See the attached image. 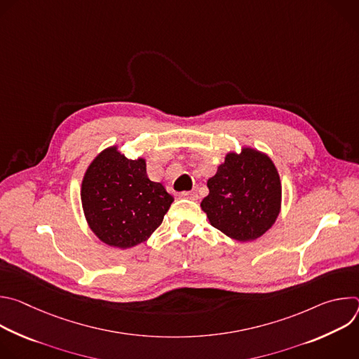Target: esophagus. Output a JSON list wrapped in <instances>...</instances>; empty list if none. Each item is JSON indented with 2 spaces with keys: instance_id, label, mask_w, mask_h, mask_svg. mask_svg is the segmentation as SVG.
<instances>
[{
  "instance_id": "esophagus-1",
  "label": "esophagus",
  "mask_w": 359,
  "mask_h": 359,
  "mask_svg": "<svg viewBox=\"0 0 359 359\" xmlns=\"http://www.w3.org/2000/svg\"><path fill=\"white\" fill-rule=\"evenodd\" d=\"M179 197H182V198H189V200H197V198H198V196H197L196 191H182V193L179 194Z\"/></svg>"
}]
</instances>
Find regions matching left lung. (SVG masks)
Masks as SVG:
<instances>
[{
	"label": "left lung",
	"instance_id": "1",
	"mask_svg": "<svg viewBox=\"0 0 359 359\" xmlns=\"http://www.w3.org/2000/svg\"><path fill=\"white\" fill-rule=\"evenodd\" d=\"M209 194L200 203L209 223L236 241H252L276 223L281 210V180L264 151L241 147L229 151L208 180Z\"/></svg>",
	"mask_w": 359,
	"mask_h": 359
}]
</instances>
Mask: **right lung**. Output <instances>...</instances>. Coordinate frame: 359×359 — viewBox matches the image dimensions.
I'll return each mask as SVG.
<instances>
[{"label":"right lung","instance_id":"right-lung-1","mask_svg":"<svg viewBox=\"0 0 359 359\" xmlns=\"http://www.w3.org/2000/svg\"><path fill=\"white\" fill-rule=\"evenodd\" d=\"M85 220L92 233L115 248L146 241L162 224L173 196L146 173V159H128L109 146L89 163L81 184Z\"/></svg>","mask_w":359,"mask_h":359}]
</instances>
